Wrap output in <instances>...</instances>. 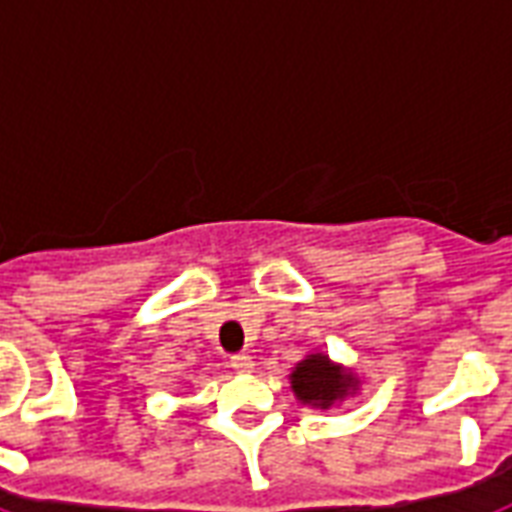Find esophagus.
<instances>
[{"mask_svg":"<svg viewBox=\"0 0 512 512\" xmlns=\"http://www.w3.org/2000/svg\"><path fill=\"white\" fill-rule=\"evenodd\" d=\"M230 365H233L235 373H252L255 362H252V356L249 354H235L233 359H230Z\"/></svg>","mask_w":512,"mask_h":512,"instance_id":"esophagus-1","label":"esophagus"}]
</instances>
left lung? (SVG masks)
<instances>
[{
	"mask_svg": "<svg viewBox=\"0 0 512 512\" xmlns=\"http://www.w3.org/2000/svg\"><path fill=\"white\" fill-rule=\"evenodd\" d=\"M359 386L362 381L351 367L337 365L323 351H312L290 370V389L296 400L321 411L340 406L345 397H354Z\"/></svg>",
	"mask_w": 512,
	"mask_h": 512,
	"instance_id": "8db88e82",
	"label": "left lung"
}]
</instances>
